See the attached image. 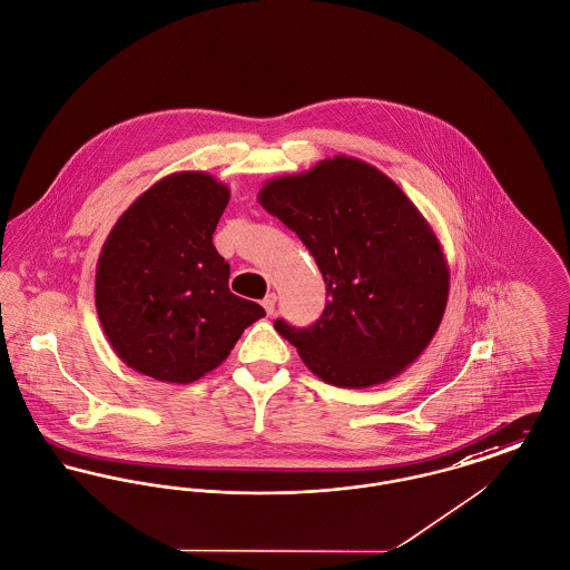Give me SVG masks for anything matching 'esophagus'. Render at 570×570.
Returning a JSON list of instances; mask_svg holds the SVG:
<instances>
[{
    "mask_svg": "<svg viewBox=\"0 0 570 570\" xmlns=\"http://www.w3.org/2000/svg\"><path fill=\"white\" fill-rule=\"evenodd\" d=\"M262 304H264L266 313H268V315H272V313H274V306H276V294H268V296L264 298V302H262Z\"/></svg>",
    "mask_w": 570,
    "mask_h": 570,
    "instance_id": "1",
    "label": "esophagus"
}]
</instances>
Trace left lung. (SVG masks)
Segmentation results:
<instances>
[{"instance_id": "obj_1", "label": "left lung", "mask_w": 570, "mask_h": 570, "mask_svg": "<svg viewBox=\"0 0 570 570\" xmlns=\"http://www.w3.org/2000/svg\"><path fill=\"white\" fill-rule=\"evenodd\" d=\"M315 257L328 302L308 328L276 332L326 384L368 389L407 368L431 343L449 302L438 236L410 197L354 156L272 178L257 195Z\"/></svg>"}]
</instances>
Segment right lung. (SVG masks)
<instances>
[{"mask_svg": "<svg viewBox=\"0 0 570 570\" xmlns=\"http://www.w3.org/2000/svg\"><path fill=\"white\" fill-rule=\"evenodd\" d=\"M229 188L206 171L156 181L121 214L96 266V311L130 368L190 384L229 356L266 315L229 292V264L212 244Z\"/></svg>", "mask_w": 570, "mask_h": 570, "instance_id": "obj_1", "label": "right lung"}]
</instances>
